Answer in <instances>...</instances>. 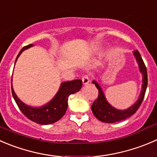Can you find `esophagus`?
Returning a JSON list of instances; mask_svg holds the SVG:
<instances>
[{
  "mask_svg": "<svg viewBox=\"0 0 157 157\" xmlns=\"http://www.w3.org/2000/svg\"><path fill=\"white\" fill-rule=\"evenodd\" d=\"M82 81H83V83L84 85L88 84L90 83V77L89 75H84L83 77H82Z\"/></svg>",
  "mask_w": 157,
  "mask_h": 157,
  "instance_id": "34e87169",
  "label": "esophagus"
}]
</instances>
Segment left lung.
<instances>
[{
    "mask_svg": "<svg viewBox=\"0 0 157 157\" xmlns=\"http://www.w3.org/2000/svg\"><path fill=\"white\" fill-rule=\"evenodd\" d=\"M133 55H134L135 58H136V61L138 63V65H139L140 71V73H142L143 75L142 90H141L137 101L127 109L121 110V109H116L108 103L100 85L97 83L96 80H93L92 83L95 84L96 87L98 89L99 93L97 99L93 103L91 109H92L94 115L97 117L99 121H102V122L107 123V124H112V123L120 122L121 121H124V120L127 119L128 117L133 115L136 112L138 108L140 107L141 103H142L144 96H145L146 90H147V82H148V80H147V67L144 64V62L143 60L142 57H141L139 51H133Z\"/></svg>",
    "mask_w": 157,
    "mask_h": 157,
    "instance_id": "obj_1",
    "label": "left lung"
}]
</instances>
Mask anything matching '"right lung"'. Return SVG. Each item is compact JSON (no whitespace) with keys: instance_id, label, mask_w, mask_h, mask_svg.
<instances>
[{"instance_id":"obj_1","label":"right lung","mask_w":157,"mask_h":157,"mask_svg":"<svg viewBox=\"0 0 157 157\" xmlns=\"http://www.w3.org/2000/svg\"><path fill=\"white\" fill-rule=\"evenodd\" d=\"M33 46V44H29L27 46L24 47L18 54L15 63H16L18 57L21 55V54L24 50L28 49ZM81 80H74L67 82H63L60 84L58 92L54 96V98L49 103L40 106V107H33V106H27L17 97L12 86L11 91L12 95H13L17 105L21 109V112L25 115V117H27L29 120L36 123V124L48 125V124H54L61 119L67 109V100L69 96L71 94H74L78 92L81 89Z\"/></svg>"}]
</instances>
